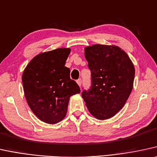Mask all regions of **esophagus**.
<instances>
[{
	"instance_id": "obj_1",
	"label": "esophagus",
	"mask_w": 157,
	"mask_h": 157,
	"mask_svg": "<svg viewBox=\"0 0 157 157\" xmlns=\"http://www.w3.org/2000/svg\"><path fill=\"white\" fill-rule=\"evenodd\" d=\"M77 85H79V86H81V85H82V80H81V79H79V80H77Z\"/></svg>"
}]
</instances>
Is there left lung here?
Returning a JSON list of instances; mask_svg holds the SVG:
<instances>
[{
	"instance_id": "left-lung-1",
	"label": "left lung",
	"mask_w": 157,
	"mask_h": 157,
	"mask_svg": "<svg viewBox=\"0 0 157 157\" xmlns=\"http://www.w3.org/2000/svg\"><path fill=\"white\" fill-rule=\"evenodd\" d=\"M91 71L92 86L82 96L89 112L100 120L112 118L122 109L133 87L135 67L131 59L114 45L85 48Z\"/></svg>"
}]
</instances>
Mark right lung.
Returning <instances> with one entry per match:
<instances>
[{
	"instance_id": "obj_1",
	"label": "right lung",
	"mask_w": 157,
	"mask_h": 157,
	"mask_svg": "<svg viewBox=\"0 0 157 157\" xmlns=\"http://www.w3.org/2000/svg\"><path fill=\"white\" fill-rule=\"evenodd\" d=\"M71 49L60 48L40 53L24 70L23 89L29 108L40 120L56 124L66 116L70 97L80 93L65 63Z\"/></svg>"
}]
</instances>
